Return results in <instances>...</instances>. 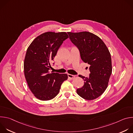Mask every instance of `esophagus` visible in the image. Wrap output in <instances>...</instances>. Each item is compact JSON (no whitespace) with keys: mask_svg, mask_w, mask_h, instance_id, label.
<instances>
[{"mask_svg":"<svg viewBox=\"0 0 133 133\" xmlns=\"http://www.w3.org/2000/svg\"><path fill=\"white\" fill-rule=\"evenodd\" d=\"M68 77L70 78L71 79H73L75 78V76L73 75H71V74H68Z\"/></svg>","mask_w":133,"mask_h":133,"instance_id":"esophagus-1","label":"esophagus"}]
</instances>
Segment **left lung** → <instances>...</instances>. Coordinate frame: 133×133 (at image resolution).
<instances>
[{"mask_svg": "<svg viewBox=\"0 0 133 133\" xmlns=\"http://www.w3.org/2000/svg\"><path fill=\"white\" fill-rule=\"evenodd\" d=\"M71 42L78 49L82 60L90 65L89 77L79 75L84 86L77 89L79 96L86 100L97 98L105 91L112 72L110 52L103 41L88 31L68 32Z\"/></svg>", "mask_w": 133, "mask_h": 133, "instance_id": "left-lung-1", "label": "left lung"}]
</instances>
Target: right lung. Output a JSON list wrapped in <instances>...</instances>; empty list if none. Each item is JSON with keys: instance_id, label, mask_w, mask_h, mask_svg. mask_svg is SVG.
Instances as JSON below:
<instances>
[{"instance_id": "right-lung-1", "label": "right lung", "mask_w": 133, "mask_h": 133, "mask_svg": "<svg viewBox=\"0 0 133 133\" xmlns=\"http://www.w3.org/2000/svg\"><path fill=\"white\" fill-rule=\"evenodd\" d=\"M68 38L65 32H47L36 37L28 47L24 63V74L29 89L37 98L52 99L67 79V74L49 71L58 49Z\"/></svg>"}]
</instances>
